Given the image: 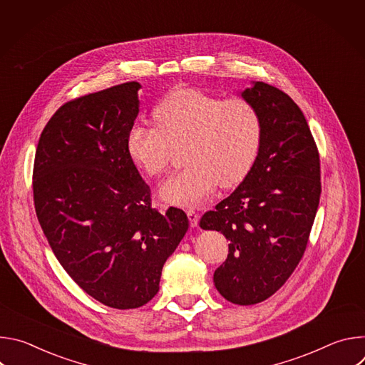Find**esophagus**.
Here are the masks:
<instances>
[{
  "instance_id": "34e87169",
  "label": "esophagus",
  "mask_w": 365,
  "mask_h": 365,
  "mask_svg": "<svg viewBox=\"0 0 365 365\" xmlns=\"http://www.w3.org/2000/svg\"><path fill=\"white\" fill-rule=\"evenodd\" d=\"M187 214V218H189V222H190V227H196L197 222H199V214L195 211V210H187L186 211Z\"/></svg>"
}]
</instances>
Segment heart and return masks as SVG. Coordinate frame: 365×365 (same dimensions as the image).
<instances>
[{
  "label": "heart",
  "mask_w": 365,
  "mask_h": 365,
  "mask_svg": "<svg viewBox=\"0 0 365 365\" xmlns=\"http://www.w3.org/2000/svg\"><path fill=\"white\" fill-rule=\"evenodd\" d=\"M154 125L134 124L127 135L130 159L148 176L166 173L175 150L183 148V170L160 186V197L192 207L212 195L218 183L231 187L252 169L263 143V120L245 98L180 88L153 111Z\"/></svg>",
  "instance_id": "obj_1"
}]
</instances>
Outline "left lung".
Here are the masks:
<instances>
[{"instance_id": "left-lung-1", "label": "left lung", "mask_w": 365, "mask_h": 365, "mask_svg": "<svg viewBox=\"0 0 365 365\" xmlns=\"http://www.w3.org/2000/svg\"><path fill=\"white\" fill-rule=\"evenodd\" d=\"M242 98L262 114V148L242 183L199 225L230 241L214 283L228 302L247 306L274 294L300 263L322 189L318 145L294 101L264 82Z\"/></svg>"}]
</instances>
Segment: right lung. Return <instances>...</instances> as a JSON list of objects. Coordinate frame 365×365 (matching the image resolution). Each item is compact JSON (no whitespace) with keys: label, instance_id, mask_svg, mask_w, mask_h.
<instances>
[{"label":"right lung","instance_id":"obj_1","mask_svg":"<svg viewBox=\"0 0 365 365\" xmlns=\"http://www.w3.org/2000/svg\"><path fill=\"white\" fill-rule=\"evenodd\" d=\"M138 82L65 102L34 155L40 227L72 280L114 309H135L159 292L163 264L189 228L179 207L163 215L127 151L138 114Z\"/></svg>","mask_w":365,"mask_h":365}]
</instances>
